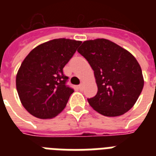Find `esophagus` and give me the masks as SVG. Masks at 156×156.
<instances>
[{
    "instance_id": "1",
    "label": "esophagus",
    "mask_w": 156,
    "mask_h": 156,
    "mask_svg": "<svg viewBox=\"0 0 156 156\" xmlns=\"http://www.w3.org/2000/svg\"><path fill=\"white\" fill-rule=\"evenodd\" d=\"M78 88H79V90H83V83H81L80 85L78 86Z\"/></svg>"
}]
</instances>
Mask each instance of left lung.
Wrapping results in <instances>:
<instances>
[{
  "mask_svg": "<svg viewBox=\"0 0 156 156\" xmlns=\"http://www.w3.org/2000/svg\"><path fill=\"white\" fill-rule=\"evenodd\" d=\"M78 52L91 66L98 87L97 94L87 99L90 106L106 116L128 112L144 85L142 69L135 57L105 39L84 41Z\"/></svg>",
  "mask_w": 156,
  "mask_h": 156,
  "instance_id": "1",
  "label": "left lung"
}]
</instances>
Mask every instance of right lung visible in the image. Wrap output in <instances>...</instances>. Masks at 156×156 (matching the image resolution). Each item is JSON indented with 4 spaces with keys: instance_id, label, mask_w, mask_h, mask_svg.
Instances as JSON below:
<instances>
[{
    "instance_id": "right-lung-1",
    "label": "right lung",
    "mask_w": 156,
    "mask_h": 156,
    "mask_svg": "<svg viewBox=\"0 0 156 156\" xmlns=\"http://www.w3.org/2000/svg\"><path fill=\"white\" fill-rule=\"evenodd\" d=\"M81 41L55 39L35 48L24 59L16 77L21 103L32 116L50 119L66 106L73 88L66 85L63 68Z\"/></svg>"
}]
</instances>
